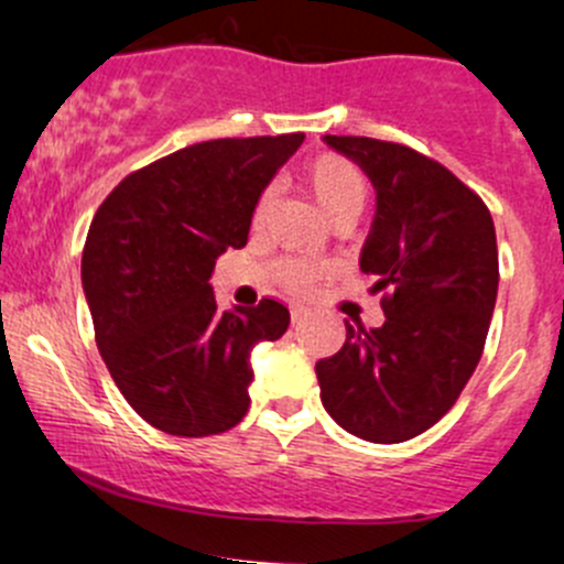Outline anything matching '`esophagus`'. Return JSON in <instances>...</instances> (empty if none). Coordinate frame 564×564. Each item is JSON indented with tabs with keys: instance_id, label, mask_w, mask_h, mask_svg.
<instances>
[{
	"instance_id": "34e87169",
	"label": "esophagus",
	"mask_w": 564,
	"mask_h": 564,
	"mask_svg": "<svg viewBox=\"0 0 564 564\" xmlns=\"http://www.w3.org/2000/svg\"><path fill=\"white\" fill-rule=\"evenodd\" d=\"M305 315H307V311L302 305H294L292 307V321L294 324H300V321H305Z\"/></svg>"
}]
</instances>
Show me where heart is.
I'll list each match as a JSON object with an SVG mask.
<instances>
[{"label":"heart","mask_w":564,"mask_h":564,"mask_svg":"<svg viewBox=\"0 0 564 564\" xmlns=\"http://www.w3.org/2000/svg\"><path fill=\"white\" fill-rule=\"evenodd\" d=\"M302 184L332 221L356 219L369 200V178L361 165L334 152L315 154L313 160H307V165L302 169ZM272 206H275V187H264L253 203V227L268 225ZM275 272L283 286L302 292V289L313 286L318 278H324L326 268L315 262H302V259H286L278 264Z\"/></svg>","instance_id":"obj_1"}]
</instances>
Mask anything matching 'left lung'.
<instances>
[{
    "mask_svg": "<svg viewBox=\"0 0 564 564\" xmlns=\"http://www.w3.org/2000/svg\"><path fill=\"white\" fill-rule=\"evenodd\" d=\"M377 189L361 270L386 324L345 321V345L315 364L321 401L345 431L395 444L429 431L471 380L498 296L490 208L438 160L369 135H326Z\"/></svg>",
    "mask_w": 564,
    "mask_h": 564,
    "instance_id": "1",
    "label": "left lung"
}]
</instances>
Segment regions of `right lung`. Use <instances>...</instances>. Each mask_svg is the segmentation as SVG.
Segmentation results:
<instances>
[{
    "label": "right lung",
    "instance_id": "1",
    "mask_svg": "<svg viewBox=\"0 0 564 564\" xmlns=\"http://www.w3.org/2000/svg\"><path fill=\"white\" fill-rule=\"evenodd\" d=\"M305 133L214 139L128 173L90 221L83 286L111 380L147 423L214 436L249 412L251 350L289 307L216 305L212 272L249 240L253 203Z\"/></svg>",
    "mask_w": 564,
    "mask_h": 564
}]
</instances>
